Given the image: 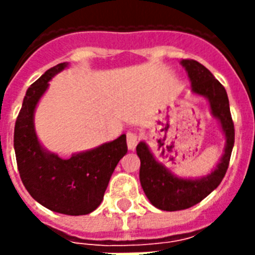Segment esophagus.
I'll return each instance as SVG.
<instances>
[{
	"label": "esophagus",
	"mask_w": 255,
	"mask_h": 255,
	"mask_svg": "<svg viewBox=\"0 0 255 255\" xmlns=\"http://www.w3.org/2000/svg\"><path fill=\"white\" fill-rule=\"evenodd\" d=\"M137 143H139V135H137L136 132H132V131L128 132V133H127L128 149L133 151V149L136 148V145H137Z\"/></svg>",
	"instance_id": "34e87169"
}]
</instances>
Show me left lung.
Instances as JSON below:
<instances>
[{
  "label": "left lung",
  "mask_w": 255,
  "mask_h": 255,
  "mask_svg": "<svg viewBox=\"0 0 255 255\" xmlns=\"http://www.w3.org/2000/svg\"><path fill=\"white\" fill-rule=\"evenodd\" d=\"M181 65L188 71V77L192 82V91L209 100L212 114L220 120L222 131L225 133L226 147L221 163L212 173L202 178L184 180L176 177L163 164L156 161L147 144L143 141L137 144L136 152L140 159L139 176L141 188L152 205L167 212L188 209L212 193L225 176L234 145V124L225 87L205 66L197 61L182 59Z\"/></svg>",
  "instance_id": "8db88e82"
}]
</instances>
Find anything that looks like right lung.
Instances as JSON below:
<instances>
[{
    "instance_id": "add662e5",
    "label": "right lung",
    "mask_w": 255,
    "mask_h": 255,
    "mask_svg": "<svg viewBox=\"0 0 255 255\" xmlns=\"http://www.w3.org/2000/svg\"><path fill=\"white\" fill-rule=\"evenodd\" d=\"M66 66H54L27 88L15 120L14 149L22 182L35 201L53 212L82 216L91 213L103 201L110 178L127 153V141L122 135L67 160L41 147L34 131V110L50 79Z\"/></svg>"
}]
</instances>
